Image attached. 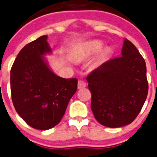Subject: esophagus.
Segmentation results:
<instances>
[{
    "mask_svg": "<svg viewBox=\"0 0 157 157\" xmlns=\"http://www.w3.org/2000/svg\"><path fill=\"white\" fill-rule=\"evenodd\" d=\"M86 86V82L84 80H79L78 82V89H83Z\"/></svg>",
    "mask_w": 157,
    "mask_h": 157,
    "instance_id": "34e87169",
    "label": "esophagus"
}]
</instances>
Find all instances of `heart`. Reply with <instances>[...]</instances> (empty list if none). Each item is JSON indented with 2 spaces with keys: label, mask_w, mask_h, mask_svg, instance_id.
<instances>
[{
  "label": "heart",
  "mask_w": 157,
  "mask_h": 157,
  "mask_svg": "<svg viewBox=\"0 0 157 157\" xmlns=\"http://www.w3.org/2000/svg\"><path fill=\"white\" fill-rule=\"evenodd\" d=\"M100 48H101V44L98 42H94L93 44H92V45H91L89 53H93V52H97V51L99 50Z\"/></svg>",
  "instance_id": "1"
}]
</instances>
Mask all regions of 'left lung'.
<instances>
[{
	"mask_svg": "<svg viewBox=\"0 0 157 157\" xmlns=\"http://www.w3.org/2000/svg\"><path fill=\"white\" fill-rule=\"evenodd\" d=\"M121 54L93 70L86 78L94 116L100 124L110 128L130 124L148 94L147 66L138 49L126 38Z\"/></svg>",
	"mask_w": 157,
	"mask_h": 157,
	"instance_id": "left-lung-1",
	"label": "left lung"
}]
</instances>
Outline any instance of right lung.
<instances>
[{
  "label": "right lung",
  "mask_w": 157,
  "mask_h": 157,
  "mask_svg": "<svg viewBox=\"0 0 157 157\" xmlns=\"http://www.w3.org/2000/svg\"><path fill=\"white\" fill-rule=\"evenodd\" d=\"M47 35L26 44L10 69V93L16 111L34 129L47 130L60 122L77 90V78H63L43 55L52 52Z\"/></svg>",
  "instance_id": "right-lung-1"
}]
</instances>
